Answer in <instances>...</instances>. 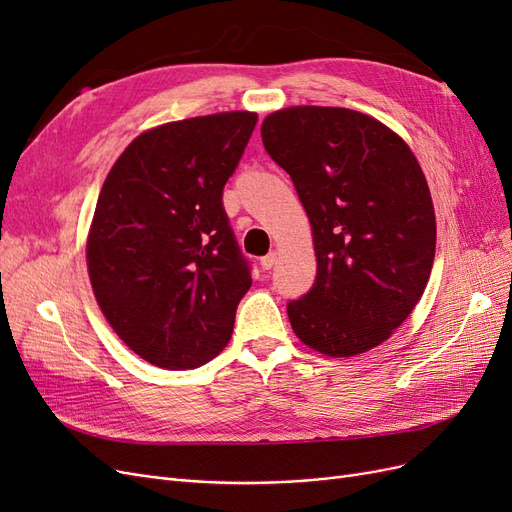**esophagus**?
I'll return each instance as SVG.
<instances>
[{
  "label": "esophagus",
  "mask_w": 512,
  "mask_h": 512,
  "mask_svg": "<svg viewBox=\"0 0 512 512\" xmlns=\"http://www.w3.org/2000/svg\"><path fill=\"white\" fill-rule=\"evenodd\" d=\"M275 262H277V254H275V252H271V254H267V256H262V258H260V267L265 269V271H269V269H273V267H275Z\"/></svg>",
  "instance_id": "34e87169"
}]
</instances>
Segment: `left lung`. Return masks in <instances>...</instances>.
I'll return each mask as SVG.
<instances>
[{"instance_id": "obj_1", "label": "left lung", "mask_w": 512, "mask_h": 512, "mask_svg": "<svg viewBox=\"0 0 512 512\" xmlns=\"http://www.w3.org/2000/svg\"><path fill=\"white\" fill-rule=\"evenodd\" d=\"M260 134L312 224L316 282L288 303L294 335L333 359L380 346L421 301L436 256L421 164L397 132L342 106L282 108Z\"/></svg>"}]
</instances>
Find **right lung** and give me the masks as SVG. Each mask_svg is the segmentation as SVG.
<instances>
[{"label": "right lung", "mask_w": 512, "mask_h": 512, "mask_svg": "<svg viewBox=\"0 0 512 512\" xmlns=\"http://www.w3.org/2000/svg\"><path fill=\"white\" fill-rule=\"evenodd\" d=\"M256 113L228 111L138 134L108 170L87 235V271L113 331L147 363L218 356L252 277L222 207Z\"/></svg>", "instance_id": "1"}]
</instances>
